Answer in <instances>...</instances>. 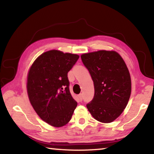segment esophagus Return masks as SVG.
Wrapping results in <instances>:
<instances>
[{
	"mask_svg": "<svg viewBox=\"0 0 154 154\" xmlns=\"http://www.w3.org/2000/svg\"><path fill=\"white\" fill-rule=\"evenodd\" d=\"M78 97H79V101H82V100H83V95L82 94H79V96H78Z\"/></svg>",
	"mask_w": 154,
	"mask_h": 154,
	"instance_id": "34e87169",
	"label": "esophagus"
}]
</instances>
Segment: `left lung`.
Here are the masks:
<instances>
[{
  "label": "left lung",
  "instance_id": "1",
  "mask_svg": "<svg viewBox=\"0 0 154 154\" xmlns=\"http://www.w3.org/2000/svg\"><path fill=\"white\" fill-rule=\"evenodd\" d=\"M94 85V97L87 108L94 118L110 123L121 115L131 93L129 71L116 51L98 50L81 56Z\"/></svg>",
  "mask_w": 154,
  "mask_h": 154
}]
</instances>
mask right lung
I'll return each instance as SVG.
<instances>
[{
    "mask_svg": "<svg viewBox=\"0 0 154 154\" xmlns=\"http://www.w3.org/2000/svg\"><path fill=\"white\" fill-rule=\"evenodd\" d=\"M79 58L77 54L49 50L39 56L29 70V102L40 119L52 127L67 124L77 106L70 93L67 73Z\"/></svg>",
    "mask_w": 154,
    "mask_h": 154,
    "instance_id": "add662e5",
    "label": "right lung"
}]
</instances>
